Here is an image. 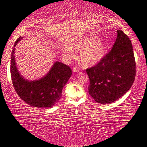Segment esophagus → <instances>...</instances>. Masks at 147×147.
Instances as JSON below:
<instances>
[{"instance_id":"esophagus-1","label":"esophagus","mask_w":147,"mask_h":147,"mask_svg":"<svg viewBox=\"0 0 147 147\" xmlns=\"http://www.w3.org/2000/svg\"><path fill=\"white\" fill-rule=\"evenodd\" d=\"M73 73H78V72H80V69L78 68H76V67H74L73 69Z\"/></svg>"}]
</instances>
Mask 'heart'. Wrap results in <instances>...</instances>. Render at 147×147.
I'll list each match as a JSON object with an SVG mask.
<instances>
[{
	"label": "heart",
	"instance_id": "obj_1",
	"mask_svg": "<svg viewBox=\"0 0 147 147\" xmlns=\"http://www.w3.org/2000/svg\"><path fill=\"white\" fill-rule=\"evenodd\" d=\"M80 52V62L84 67H93L100 62L106 56L107 44L98 36H92L77 39L62 49V53L67 60L75 58L76 53Z\"/></svg>",
	"mask_w": 147,
	"mask_h": 147
}]
</instances>
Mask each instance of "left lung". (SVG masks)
Listing matches in <instances>:
<instances>
[{
	"mask_svg": "<svg viewBox=\"0 0 147 147\" xmlns=\"http://www.w3.org/2000/svg\"><path fill=\"white\" fill-rule=\"evenodd\" d=\"M111 51L100 62L86 69L89 79V94L96 102L109 104L123 96L136 76L133 47L128 37L119 30Z\"/></svg>",
	"mask_w": 147,
	"mask_h": 147,
	"instance_id": "obj_1",
	"label": "left lung"
}]
</instances>
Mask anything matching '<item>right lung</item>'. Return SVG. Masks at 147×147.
Returning a JSON list of instances; mask_svg holds the SVG:
<instances>
[{
	"label": "right lung",
	"mask_w": 147,
	"mask_h": 147,
	"mask_svg": "<svg viewBox=\"0 0 147 147\" xmlns=\"http://www.w3.org/2000/svg\"><path fill=\"white\" fill-rule=\"evenodd\" d=\"M23 38L17 39L11 56L10 73L14 89L20 98L30 106L51 108L60 99L62 89L72 74L71 69L61 62L56 61L42 78L35 80L25 79L18 71L15 57V47Z\"/></svg>",
	"instance_id": "add662e5"
}]
</instances>
